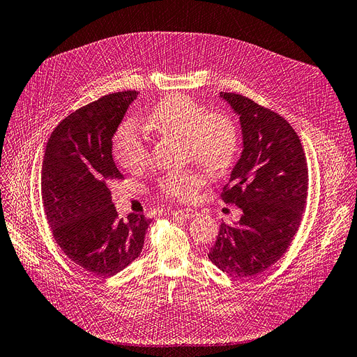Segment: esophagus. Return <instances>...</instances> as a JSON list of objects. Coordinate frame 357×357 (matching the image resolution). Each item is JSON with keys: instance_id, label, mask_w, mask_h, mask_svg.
Segmentation results:
<instances>
[{"instance_id": "obj_1", "label": "esophagus", "mask_w": 357, "mask_h": 357, "mask_svg": "<svg viewBox=\"0 0 357 357\" xmlns=\"http://www.w3.org/2000/svg\"><path fill=\"white\" fill-rule=\"evenodd\" d=\"M172 214L175 215H181V217H185V219H192V217L198 215V213L192 208H179V210H175L172 211Z\"/></svg>"}]
</instances>
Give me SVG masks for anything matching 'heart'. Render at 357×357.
<instances>
[{
	"instance_id": "heart-1",
	"label": "heart",
	"mask_w": 357,
	"mask_h": 357,
	"mask_svg": "<svg viewBox=\"0 0 357 357\" xmlns=\"http://www.w3.org/2000/svg\"><path fill=\"white\" fill-rule=\"evenodd\" d=\"M144 127L158 134L182 138L188 158L213 172L226 170L238 154L239 138L234 122L225 115L208 114L204 106L188 96L163 98L147 114ZM114 153L130 172H137L147 165L146 138L134 122H126L119 127L114 138ZM206 183L207 176L201 170L188 169L166 175L160 188L170 198L192 201Z\"/></svg>"
}]
</instances>
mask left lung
<instances>
[{"label": "left lung", "instance_id": "8db88e82", "mask_svg": "<svg viewBox=\"0 0 357 357\" xmlns=\"http://www.w3.org/2000/svg\"><path fill=\"white\" fill-rule=\"evenodd\" d=\"M220 99L239 116L241 158L222 192L241 219L220 225L208 252L214 266L234 277H252L287 251L301 226L307 194V165L298 134L278 114L236 93Z\"/></svg>", "mask_w": 357, "mask_h": 357}]
</instances>
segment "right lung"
<instances>
[{"label": "right lung", "mask_w": 357, "mask_h": 357, "mask_svg": "<svg viewBox=\"0 0 357 357\" xmlns=\"http://www.w3.org/2000/svg\"><path fill=\"white\" fill-rule=\"evenodd\" d=\"M138 91H118L68 115L52 132L42 163V203L64 254L86 271L111 277L140 257L150 220L119 219L107 185L122 179L112 138Z\"/></svg>", "instance_id": "add662e5"}]
</instances>
